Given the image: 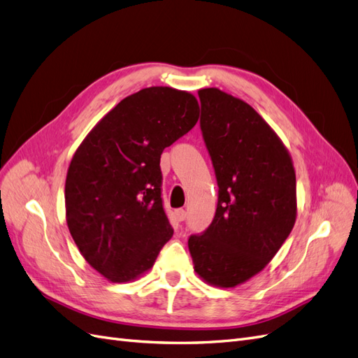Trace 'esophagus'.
Instances as JSON below:
<instances>
[{
	"instance_id": "esophagus-1",
	"label": "esophagus",
	"mask_w": 358,
	"mask_h": 358,
	"mask_svg": "<svg viewBox=\"0 0 358 358\" xmlns=\"http://www.w3.org/2000/svg\"><path fill=\"white\" fill-rule=\"evenodd\" d=\"M185 210L183 209H178V210H175V216H176V220L179 221V222H182L183 220H185Z\"/></svg>"
}]
</instances>
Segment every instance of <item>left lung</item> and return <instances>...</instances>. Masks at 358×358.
<instances>
[{"label":"left lung","mask_w":358,"mask_h":358,"mask_svg":"<svg viewBox=\"0 0 358 358\" xmlns=\"http://www.w3.org/2000/svg\"><path fill=\"white\" fill-rule=\"evenodd\" d=\"M200 127L220 196L209 229L188 241L194 272L234 288L272 262L297 218L296 170L282 140L252 106L218 88L199 91Z\"/></svg>","instance_id":"obj_1"}]
</instances>
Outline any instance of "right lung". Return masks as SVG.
<instances>
[{"label":"right lung","instance_id":"obj_1","mask_svg":"<svg viewBox=\"0 0 358 358\" xmlns=\"http://www.w3.org/2000/svg\"><path fill=\"white\" fill-rule=\"evenodd\" d=\"M196 96L170 86L128 95L76 149L66 179V220L88 264L107 280H134L173 236L162 209V150L197 124Z\"/></svg>","mask_w":358,"mask_h":358}]
</instances>
